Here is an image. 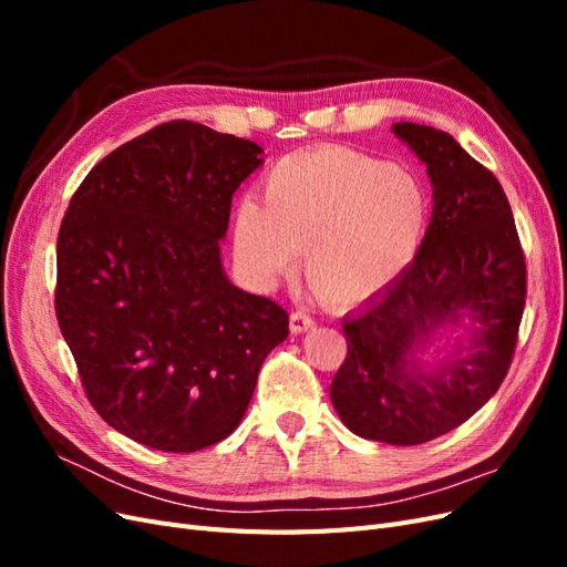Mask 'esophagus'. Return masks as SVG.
<instances>
[{
  "label": "esophagus",
  "instance_id": "34e87169",
  "mask_svg": "<svg viewBox=\"0 0 567 567\" xmlns=\"http://www.w3.org/2000/svg\"><path fill=\"white\" fill-rule=\"evenodd\" d=\"M312 326H315V317L307 310H296L293 315H290V331H293V333L310 331Z\"/></svg>",
  "mask_w": 567,
  "mask_h": 567
}]
</instances>
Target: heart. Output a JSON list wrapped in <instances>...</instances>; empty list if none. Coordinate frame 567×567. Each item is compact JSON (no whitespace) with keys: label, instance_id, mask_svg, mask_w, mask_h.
Wrapping results in <instances>:
<instances>
[{"label":"heart","instance_id":"heart-1","mask_svg":"<svg viewBox=\"0 0 567 567\" xmlns=\"http://www.w3.org/2000/svg\"><path fill=\"white\" fill-rule=\"evenodd\" d=\"M427 225V196L402 167L352 148L281 158L262 179V203H238L231 221L236 262L269 284L302 248L307 284L321 300L373 296L411 265Z\"/></svg>","mask_w":567,"mask_h":567}]
</instances>
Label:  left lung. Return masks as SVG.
Listing matches in <instances>:
<instances>
[{"label":"left lung","mask_w":567,"mask_h":567,"mask_svg":"<svg viewBox=\"0 0 567 567\" xmlns=\"http://www.w3.org/2000/svg\"><path fill=\"white\" fill-rule=\"evenodd\" d=\"M425 163L433 215L398 279L342 319L348 357L331 383L340 421L359 437L421 444L468 421L504 383L523 319L527 271L504 188L452 134L398 123ZM463 328L466 339L444 337ZM445 338V354H420Z\"/></svg>","instance_id":"8db88e82"}]
</instances>
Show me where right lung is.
<instances>
[{
  "instance_id": "obj_1",
  "label": "right lung",
  "mask_w": 567,
  "mask_h": 567,
  "mask_svg": "<svg viewBox=\"0 0 567 567\" xmlns=\"http://www.w3.org/2000/svg\"><path fill=\"white\" fill-rule=\"evenodd\" d=\"M262 148L175 120L115 148L68 205L56 319L84 392L117 433L161 452L231 435L288 315L221 267L231 196Z\"/></svg>"
}]
</instances>
